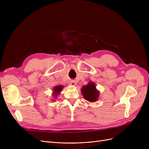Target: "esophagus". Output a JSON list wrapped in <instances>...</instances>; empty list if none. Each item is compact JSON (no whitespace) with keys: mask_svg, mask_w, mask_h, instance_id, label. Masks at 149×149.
I'll return each instance as SVG.
<instances>
[{"mask_svg":"<svg viewBox=\"0 0 149 149\" xmlns=\"http://www.w3.org/2000/svg\"><path fill=\"white\" fill-rule=\"evenodd\" d=\"M69 84H70V85H71V86H75L76 83L74 80H70V82H69Z\"/></svg>","mask_w":149,"mask_h":149,"instance_id":"esophagus-1","label":"esophagus"}]
</instances>
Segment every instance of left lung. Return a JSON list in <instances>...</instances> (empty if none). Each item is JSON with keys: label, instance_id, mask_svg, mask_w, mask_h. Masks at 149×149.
<instances>
[{"label": "left lung", "instance_id": "1", "mask_svg": "<svg viewBox=\"0 0 149 149\" xmlns=\"http://www.w3.org/2000/svg\"><path fill=\"white\" fill-rule=\"evenodd\" d=\"M81 92L84 98L89 102H95L99 97V92L96 89V86L92 81L83 86Z\"/></svg>", "mask_w": 149, "mask_h": 149}]
</instances>
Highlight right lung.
<instances>
[{
	"label": "right lung",
	"mask_w": 149,
	"mask_h": 149,
	"mask_svg": "<svg viewBox=\"0 0 149 149\" xmlns=\"http://www.w3.org/2000/svg\"><path fill=\"white\" fill-rule=\"evenodd\" d=\"M63 88V86H55L53 89V95L54 96L55 98H57L58 97V95L61 92V91H62Z\"/></svg>",
	"instance_id": "add662e5"
}]
</instances>
